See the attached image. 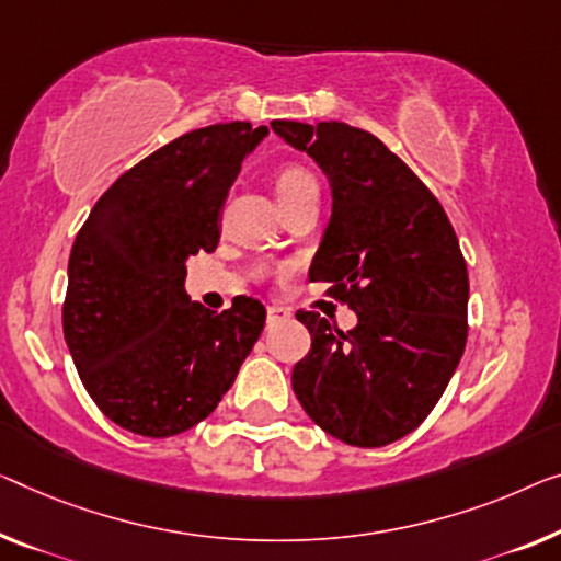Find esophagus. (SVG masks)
<instances>
[{"label": "esophagus", "instance_id": "34e87169", "mask_svg": "<svg viewBox=\"0 0 561 561\" xmlns=\"http://www.w3.org/2000/svg\"><path fill=\"white\" fill-rule=\"evenodd\" d=\"M289 309H284V307H279V305H270L266 307V322L270 324H277V322H284V320H289Z\"/></svg>", "mask_w": 561, "mask_h": 561}]
</instances>
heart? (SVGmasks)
<instances>
[{
	"label": "heart",
	"mask_w": 561,
	"mask_h": 561,
	"mask_svg": "<svg viewBox=\"0 0 561 561\" xmlns=\"http://www.w3.org/2000/svg\"><path fill=\"white\" fill-rule=\"evenodd\" d=\"M277 196H279V204L282 208L295 204L307 194H320V186H317V179L302 165H284V169L277 173Z\"/></svg>",
	"instance_id": "1"
}]
</instances>
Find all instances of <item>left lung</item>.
I'll return each instance as SVG.
<instances>
[{
	"instance_id": "obj_1",
	"label": "left lung",
	"mask_w": 561,
	"mask_h": 561,
	"mask_svg": "<svg viewBox=\"0 0 561 561\" xmlns=\"http://www.w3.org/2000/svg\"><path fill=\"white\" fill-rule=\"evenodd\" d=\"M289 146L328 173L332 219L309 279L357 314L342 332L299 309L312 347L291 388L324 433L380 448L415 431L446 390L468 337V270L458 237L431 188L353 125L272 121Z\"/></svg>"
}]
</instances>
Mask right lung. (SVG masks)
Masks as SVG:
<instances>
[{
    "label": "right lung",
    "mask_w": 561,
    "mask_h": 561,
    "mask_svg": "<svg viewBox=\"0 0 561 561\" xmlns=\"http://www.w3.org/2000/svg\"><path fill=\"white\" fill-rule=\"evenodd\" d=\"M270 128L183 133L125 171L75 237L62 330L82 386L115 425L169 438L214 413L262 334L266 309L191 302L186 259L214 252L241 161Z\"/></svg>",
    "instance_id": "obj_1"
}]
</instances>
